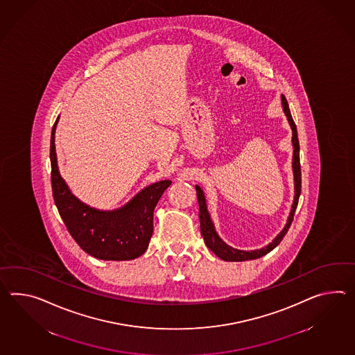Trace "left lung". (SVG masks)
Here are the masks:
<instances>
[{
  "label": "left lung",
  "mask_w": 355,
  "mask_h": 355,
  "mask_svg": "<svg viewBox=\"0 0 355 355\" xmlns=\"http://www.w3.org/2000/svg\"><path fill=\"white\" fill-rule=\"evenodd\" d=\"M282 98V106H284V112H285L287 121L291 125L293 130V146H294V156H293V171H294L295 181V198L290 216L287 219L285 228L281 231V234L277 236L273 241L269 243L268 246L260 249V250L242 251L236 250L234 248L228 246L227 243L220 240V237L214 230L213 222L209 216L208 208H207V202H205V196L204 192L200 189L199 186H196V193H198V201H199V216H200V231L204 237V241L207 243L210 250L216 254L218 258L227 260V261H243V260L258 259L264 257L266 254H268L269 251L273 250L279 242L282 241V239L287 234L290 225L293 223L294 219L295 210L299 202V196H300V191H302V172H300V157H299V139H297V132H296V125H295L294 119L290 113L288 104L286 100L285 96H281Z\"/></svg>",
  "instance_id": "obj_1"
}]
</instances>
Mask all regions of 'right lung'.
<instances>
[{"instance_id": "right-lung-1", "label": "right lung", "mask_w": 355, "mask_h": 355, "mask_svg": "<svg viewBox=\"0 0 355 355\" xmlns=\"http://www.w3.org/2000/svg\"><path fill=\"white\" fill-rule=\"evenodd\" d=\"M51 132L52 195L64 223L82 250L103 260H132L141 257L153 236V216L159 199L171 181H160L137 193L123 208L104 211L83 204L70 192L61 178L55 150V130Z\"/></svg>"}]
</instances>
